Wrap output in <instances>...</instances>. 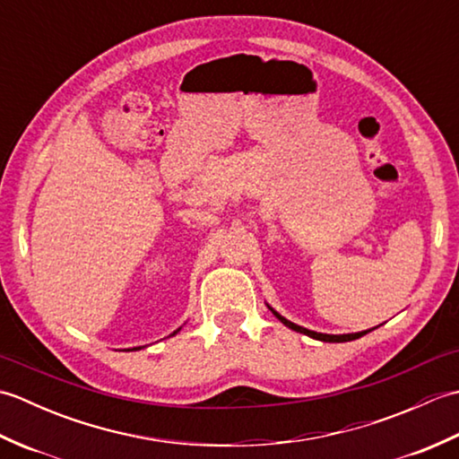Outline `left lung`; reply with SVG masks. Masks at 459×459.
Masks as SVG:
<instances>
[{
    "label": "left lung",
    "instance_id": "obj_1",
    "mask_svg": "<svg viewBox=\"0 0 459 459\" xmlns=\"http://www.w3.org/2000/svg\"><path fill=\"white\" fill-rule=\"evenodd\" d=\"M270 307V306H268ZM270 311L272 314H274L281 324H284L286 327H290V329H294V331H298V333H304V335H307V337H311V339H317V341H325V343H345V341H353V339H359V337H363V335H367L370 329H367V331H359V333H347V335H327V333H317V331H311V329H306V327H301V325H296V324H291L290 319H286V317H281L278 311H274L270 307Z\"/></svg>",
    "mask_w": 459,
    "mask_h": 459
}]
</instances>
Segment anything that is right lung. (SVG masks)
<instances>
[{"instance_id": "1", "label": "right lung", "mask_w": 459, "mask_h": 459, "mask_svg": "<svg viewBox=\"0 0 459 459\" xmlns=\"http://www.w3.org/2000/svg\"><path fill=\"white\" fill-rule=\"evenodd\" d=\"M178 331H179V329H178ZM178 331H173V335H175V333H178Z\"/></svg>"}]
</instances>
